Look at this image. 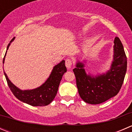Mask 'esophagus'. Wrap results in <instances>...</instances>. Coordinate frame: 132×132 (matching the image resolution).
Listing matches in <instances>:
<instances>
[{
  "instance_id": "esophagus-1",
  "label": "esophagus",
  "mask_w": 132,
  "mask_h": 132,
  "mask_svg": "<svg viewBox=\"0 0 132 132\" xmlns=\"http://www.w3.org/2000/svg\"><path fill=\"white\" fill-rule=\"evenodd\" d=\"M65 65L68 68H71L72 66V61L70 59H67L65 62Z\"/></svg>"
}]
</instances>
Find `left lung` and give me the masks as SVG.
<instances>
[{"label": "left lung", "instance_id": "1", "mask_svg": "<svg viewBox=\"0 0 132 132\" xmlns=\"http://www.w3.org/2000/svg\"><path fill=\"white\" fill-rule=\"evenodd\" d=\"M114 61L111 69L106 74L98 77L87 75L84 64H77L73 69L78 94L85 102L100 104L117 95L125 79L127 68V58L119 38H114Z\"/></svg>", "mask_w": 132, "mask_h": 132}]
</instances>
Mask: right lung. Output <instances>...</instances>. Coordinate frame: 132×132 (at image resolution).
Masks as SVG:
<instances>
[{
  "mask_svg": "<svg viewBox=\"0 0 132 132\" xmlns=\"http://www.w3.org/2000/svg\"><path fill=\"white\" fill-rule=\"evenodd\" d=\"M14 38H13L9 42L7 50H8L11 43L14 40ZM4 60L5 57L3 59V63L4 62ZM67 70L65 66V61L63 60L59 64L54 66L51 75L45 84L34 89L25 91H22L16 87L11 82L5 72L4 75L9 89L16 98L19 100L32 106H46L50 104L56 96L62 75Z\"/></svg>",
  "mask_w": 132,
  "mask_h": 132,
  "instance_id": "add662e5",
  "label": "right lung"
}]
</instances>
